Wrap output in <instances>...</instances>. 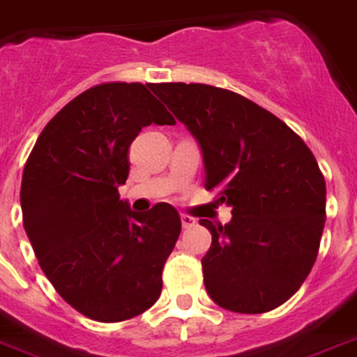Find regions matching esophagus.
<instances>
[{"mask_svg":"<svg viewBox=\"0 0 357 357\" xmlns=\"http://www.w3.org/2000/svg\"><path fill=\"white\" fill-rule=\"evenodd\" d=\"M181 225H183V229H190V227H194V225H196V220H194V218H190V215L183 214L181 215Z\"/></svg>","mask_w":357,"mask_h":357,"instance_id":"1","label":"esophagus"}]
</instances>
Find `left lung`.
<instances>
[{"label":"left lung","mask_w":357,"mask_h":357,"mask_svg":"<svg viewBox=\"0 0 357 357\" xmlns=\"http://www.w3.org/2000/svg\"><path fill=\"white\" fill-rule=\"evenodd\" d=\"M154 94L202 149L205 188L220 190L232 220L214 225L202 259L214 303L261 314L298 292L312 271L325 227L326 187L305 142L274 114L203 83H160Z\"/></svg>","instance_id":"obj_1"}]
</instances>
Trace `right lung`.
<instances>
[{
    "instance_id": "obj_1",
    "label": "right lung",
    "mask_w": 357,
    "mask_h": 357,
    "mask_svg": "<svg viewBox=\"0 0 357 357\" xmlns=\"http://www.w3.org/2000/svg\"><path fill=\"white\" fill-rule=\"evenodd\" d=\"M151 86L116 82L82 92L47 123L23 170V227L41 271L96 321H125L158 301L181 232L169 203L137 214L119 199L130 143L146 125L176 123Z\"/></svg>"
}]
</instances>
